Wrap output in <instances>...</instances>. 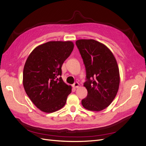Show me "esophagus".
I'll list each match as a JSON object with an SVG mask.
<instances>
[{
  "mask_svg": "<svg viewBox=\"0 0 146 146\" xmlns=\"http://www.w3.org/2000/svg\"><path fill=\"white\" fill-rule=\"evenodd\" d=\"M79 86H80V84H79L78 82L74 83V85H73V86H74V88H78Z\"/></svg>",
  "mask_w": 146,
  "mask_h": 146,
  "instance_id": "obj_1",
  "label": "esophagus"
}]
</instances>
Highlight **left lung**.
<instances>
[{"instance_id":"obj_1","label":"left lung","mask_w":146,"mask_h":146,"mask_svg":"<svg viewBox=\"0 0 146 146\" xmlns=\"http://www.w3.org/2000/svg\"><path fill=\"white\" fill-rule=\"evenodd\" d=\"M76 44L86 72L83 86L88 95L82 104L90 111H101L111 104L119 90L120 76L116 60L107 46L94 39H78Z\"/></svg>"}]
</instances>
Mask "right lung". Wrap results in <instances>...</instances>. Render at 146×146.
<instances>
[{"label": "right lung", "mask_w": 146, "mask_h": 146, "mask_svg": "<svg viewBox=\"0 0 146 146\" xmlns=\"http://www.w3.org/2000/svg\"><path fill=\"white\" fill-rule=\"evenodd\" d=\"M72 41H49L37 46L26 60L23 85L33 104L45 113H53L66 104L72 87L61 78V66L73 50Z\"/></svg>", "instance_id": "obj_1"}]
</instances>
